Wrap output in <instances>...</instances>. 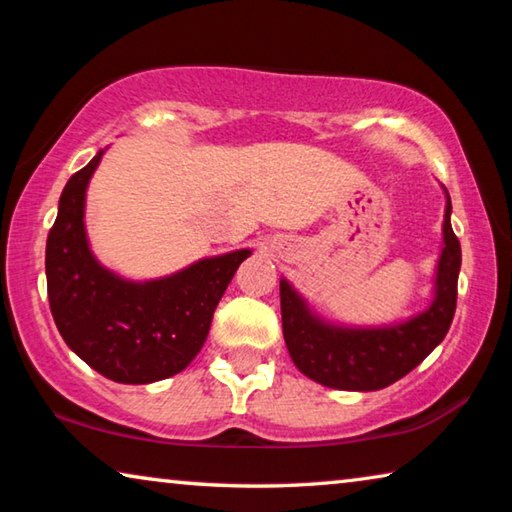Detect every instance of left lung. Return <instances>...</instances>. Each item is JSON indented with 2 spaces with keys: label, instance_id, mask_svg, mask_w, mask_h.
Listing matches in <instances>:
<instances>
[{
  "label": "left lung",
  "instance_id": "left-lung-1",
  "mask_svg": "<svg viewBox=\"0 0 512 512\" xmlns=\"http://www.w3.org/2000/svg\"><path fill=\"white\" fill-rule=\"evenodd\" d=\"M447 196L445 248L438 262L436 298L420 316L381 329H343L320 323L287 280L280 282L282 332L302 375L339 391H379L427 359L452 325L461 271V244L454 235Z\"/></svg>",
  "mask_w": 512,
  "mask_h": 512
}]
</instances>
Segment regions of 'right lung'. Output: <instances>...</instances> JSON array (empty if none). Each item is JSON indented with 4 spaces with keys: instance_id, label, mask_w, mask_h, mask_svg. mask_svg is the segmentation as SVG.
Here are the masks:
<instances>
[{
    "instance_id": "right-lung-1",
    "label": "right lung",
    "mask_w": 512,
    "mask_h": 512,
    "mask_svg": "<svg viewBox=\"0 0 512 512\" xmlns=\"http://www.w3.org/2000/svg\"><path fill=\"white\" fill-rule=\"evenodd\" d=\"M103 151L60 194L47 237V296L65 343L119 384H151L185 370L201 352L214 309L250 250L203 259L164 280L135 284L92 257L85 239V187Z\"/></svg>"
}]
</instances>
